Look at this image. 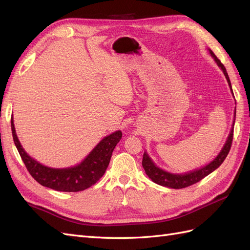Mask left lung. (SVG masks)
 Masks as SVG:
<instances>
[{
    "label": "left lung",
    "mask_w": 250,
    "mask_h": 250,
    "mask_svg": "<svg viewBox=\"0 0 250 250\" xmlns=\"http://www.w3.org/2000/svg\"><path fill=\"white\" fill-rule=\"evenodd\" d=\"M209 53H210V55L214 57L217 64L221 67V70L223 71L225 77H226V80H228L229 85L231 89V84H230L229 74H228V72H226V69L224 67L223 63L217 58V56L214 54L213 51L209 50ZM231 92H232V89H231ZM234 116H236V110H234ZM233 124H234V121H233ZM232 139H233V129L231 128L230 133L228 138V141H226L224 147L221 150V152L219 153V155L215 158L213 162L207 165L206 167H203L199 170L190 172V173L184 174V175L183 174H171V173H168V172H166L158 167H156V166L153 164V162L150 160V157L148 156V154L146 152L143 155V161H142L143 168H144V170H145L149 178L152 179L153 183H155L157 185L172 188H183L190 187L196 183H198V181H200L206 176H208V174L215 171L219 167V166H220L224 162V160L226 158V156H228L229 150H230Z\"/></svg>",
    "instance_id": "left-lung-1"
}]
</instances>
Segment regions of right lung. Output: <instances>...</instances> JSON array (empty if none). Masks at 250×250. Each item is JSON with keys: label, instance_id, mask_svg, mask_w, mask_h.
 <instances>
[{"label": "right lung", "instance_id": "add662e5", "mask_svg": "<svg viewBox=\"0 0 250 250\" xmlns=\"http://www.w3.org/2000/svg\"><path fill=\"white\" fill-rule=\"evenodd\" d=\"M12 137L19 153L31 176L43 187L62 192H80L95 185L106 171L112 151L122 138L120 130L104 138L80 165L73 168L53 169L44 167L30 157L22 149L11 119Z\"/></svg>", "mask_w": 250, "mask_h": 250}]
</instances>
